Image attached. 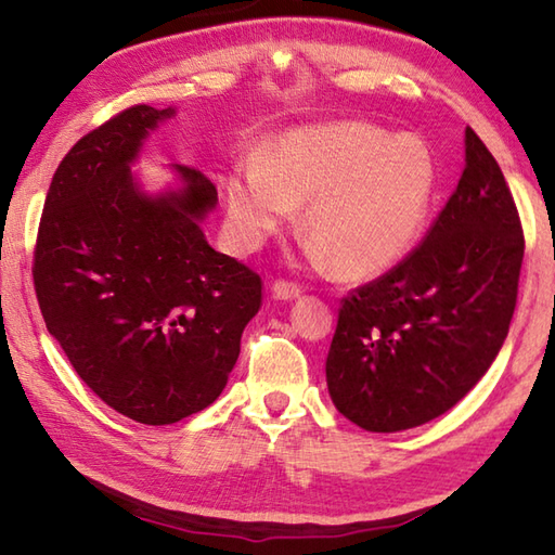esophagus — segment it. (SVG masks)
Here are the masks:
<instances>
[{
	"instance_id": "obj_1",
	"label": "esophagus",
	"mask_w": 555,
	"mask_h": 555,
	"mask_svg": "<svg viewBox=\"0 0 555 555\" xmlns=\"http://www.w3.org/2000/svg\"><path fill=\"white\" fill-rule=\"evenodd\" d=\"M271 293H274V298L279 300H293L300 296V286L293 284V281H286V279H279L274 281V286H271Z\"/></svg>"
}]
</instances>
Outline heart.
Here are the masks:
<instances>
[{
  "mask_svg": "<svg viewBox=\"0 0 555 555\" xmlns=\"http://www.w3.org/2000/svg\"><path fill=\"white\" fill-rule=\"evenodd\" d=\"M436 160L414 137L367 122L293 129L267 160H245L225 178L228 233L253 253L308 204L302 231L312 255L336 274L367 279L404 257L426 223Z\"/></svg>",
  "mask_w": 555,
  "mask_h": 555,
  "instance_id": "heart-1",
  "label": "heart"
}]
</instances>
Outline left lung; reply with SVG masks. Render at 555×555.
Returning <instances> with one entry per match:
<instances>
[{"label":"left lung","mask_w":555,"mask_h":555,"mask_svg":"<svg viewBox=\"0 0 555 555\" xmlns=\"http://www.w3.org/2000/svg\"><path fill=\"white\" fill-rule=\"evenodd\" d=\"M522 257L513 192L466 127L462 178L426 237L341 298L324 365L339 414L371 433H397L457 404L505 341Z\"/></svg>","instance_id":"left-lung-1"}]
</instances>
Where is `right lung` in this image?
<instances>
[{"mask_svg": "<svg viewBox=\"0 0 555 555\" xmlns=\"http://www.w3.org/2000/svg\"><path fill=\"white\" fill-rule=\"evenodd\" d=\"M172 111L132 105L91 129L54 170L33 286L48 332L117 414L168 426L214 404L262 308V279L206 243L219 202L202 170L146 197L129 176L141 139Z\"/></svg>", "mask_w": 555, "mask_h": 555, "instance_id": "1", "label": "right lung"}]
</instances>
